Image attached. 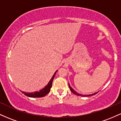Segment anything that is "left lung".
Segmentation results:
<instances>
[{"mask_svg":"<svg viewBox=\"0 0 121 121\" xmlns=\"http://www.w3.org/2000/svg\"><path fill=\"white\" fill-rule=\"evenodd\" d=\"M68 85H69V89H70V91H71L72 92H73V93H74V94H76V95H80V96H82V97H87V96H91V95H95V94H97V93H98V92H96V93H93V94H88V95H82V94H81L77 93L76 92V91H75L74 90H73V89L72 88V87L71 86H70V84H69V83H68Z\"/></svg>","mask_w":121,"mask_h":121,"instance_id":"left-lung-1","label":"left lung"}]
</instances>
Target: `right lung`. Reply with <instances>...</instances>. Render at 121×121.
Masks as SVG:
<instances>
[{"label":"right lung","mask_w":121,"mask_h":121,"mask_svg":"<svg viewBox=\"0 0 121 121\" xmlns=\"http://www.w3.org/2000/svg\"><path fill=\"white\" fill-rule=\"evenodd\" d=\"M57 72V70H56V71L55 72V73H54V74L53 75L52 78H51V80L49 81L48 84H47L45 87H44V88H43V89L40 90L39 91H35V92H33V93H27V92H24V91H22V93L28 97H33V98H35V97H37H37H43L45 96L48 93L50 92L51 88V87H52L53 80V78L54 77H55V74H56Z\"/></svg>","instance_id":"right-lung-1"}]
</instances>
